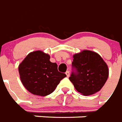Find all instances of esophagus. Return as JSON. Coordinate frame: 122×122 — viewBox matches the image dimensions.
<instances>
[{
    "mask_svg": "<svg viewBox=\"0 0 122 122\" xmlns=\"http://www.w3.org/2000/svg\"><path fill=\"white\" fill-rule=\"evenodd\" d=\"M65 73H66V75L67 77H69V76H70V72H69V71H66Z\"/></svg>",
    "mask_w": 122,
    "mask_h": 122,
    "instance_id": "obj_1",
    "label": "esophagus"
}]
</instances>
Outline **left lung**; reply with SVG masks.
Segmentation results:
<instances>
[{
	"instance_id": "left-lung-1",
	"label": "left lung",
	"mask_w": 122,
	"mask_h": 122,
	"mask_svg": "<svg viewBox=\"0 0 122 122\" xmlns=\"http://www.w3.org/2000/svg\"><path fill=\"white\" fill-rule=\"evenodd\" d=\"M71 66L69 79L76 91L85 96L100 91L108 79V66L94 52L83 51L75 54Z\"/></svg>"
}]
</instances>
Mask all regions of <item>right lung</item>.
<instances>
[{"label": "right lung", "instance_id": "obj_1", "mask_svg": "<svg viewBox=\"0 0 122 122\" xmlns=\"http://www.w3.org/2000/svg\"><path fill=\"white\" fill-rule=\"evenodd\" d=\"M49 59V54L37 51L30 53L19 65L22 83L33 94L46 96L51 94L66 76L58 71L57 64Z\"/></svg>", "mask_w": 122, "mask_h": 122}]
</instances>
